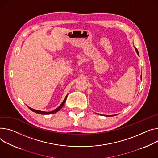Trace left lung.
I'll return each instance as SVG.
<instances>
[{"instance_id":"8db88e82","label":"left lung","mask_w":158,"mask_h":158,"mask_svg":"<svg viewBox=\"0 0 158 158\" xmlns=\"http://www.w3.org/2000/svg\"><path fill=\"white\" fill-rule=\"evenodd\" d=\"M135 48V51H136V53H137V55L139 56V51H138V49H136V48ZM141 79H142V75H141ZM114 115H105V116H107V117H109V116H114Z\"/></svg>"}]
</instances>
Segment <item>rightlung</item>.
<instances>
[{
  "instance_id": "add662e5",
  "label": "right lung",
  "mask_w": 158,
  "mask_h": 158,
  "mask_svg": "<svg viewBox=\"0 0 158 158\" xmlns=\"http://www.w3.org/2000/svg\"><path fill=\"white\" fill-rule=\"evenodd\" d=\"M67 95L68 94H67V96L65 97V99L64 100V101L62 102V103H61V105L60 106L58 107V108H56V109H55L54 110H52V111H51V112H45V111H41V110H35V109H32V108H31V107H28L31 111H33V112H35V113H37V114H44V115H46V114H55V113H56V112H58L62 107H63V106H64V105L65 104V101H66V100H67Z\"/></svg>"
}]
</instances>
